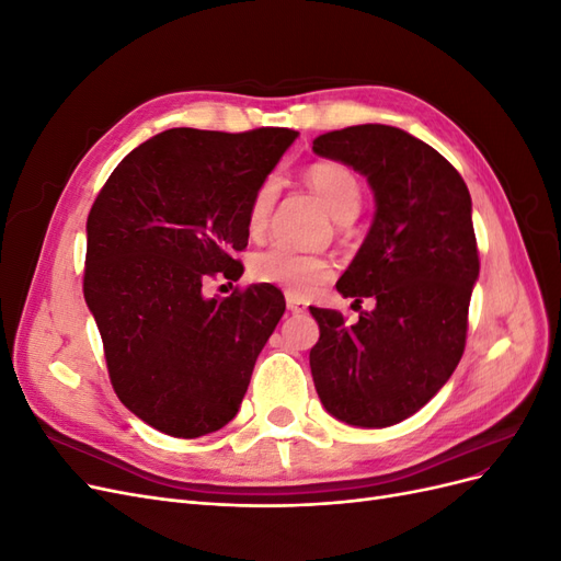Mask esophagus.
Wrapping results in <instances>:
<instances>
[{"instance_id":"obj_1","label":"esophagus","mask_w":561,"mask_h":561,"mask_svg":"<svg viewBox=\"0 0 561 561\" xmlns=\"http://www.w3.org/2000/svg\"><path fill=\"white\" fill-rule=\"evenodd\" d=\"M285 304H287V311H293V313H304V311H307V307H309L307 301L295 297V295H285Z\"/></svg>"}]
</instances>
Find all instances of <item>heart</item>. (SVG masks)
<instances>
[{"instance_id":"heart-1","label":"heart","mask_w":561,"mask_h":561,"mask_svg":"<svg viewBox=\"0 0 561 561\" xmlns=\"http://www.w3.org/2000/svg\"><path fill=\"white\" fill-rule=\"evenodd\" d=\"M307 182L322 201V206L336 219L348 222L360 210L363 190L358 178L351 168L336 161L313 163L307 171ZM276 198V180L268 178L254 192L248 208V229L250 233H260L266 227V219ZM250 274L254 280L276 285L287 295L311 297L334 276V266L320 254L297 252L287 245H271L257 252L250 262Z\"/></svg>"}]
</instances>
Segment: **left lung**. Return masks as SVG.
Segmentation results:
<instances>
[{"label":"left lung","mask_w":561,"mask_h":561,"mask_svg":"<svg viewBox=\"0 0 561 561\" xmlns=\"http://www.w3.org/2000/svg\"><path fill=\"white\" fill-rule=\"evenodd\" d=\"M313 151L367 178L377 213L336 290L363 304L346 325L311 309L320 339L309 363L320 402L339 421L386 428L416 414L461 360L480 276L470 194L456 168L414 135L383 124L318 135Z\"/></svg>","instance_id":"obj_1"}]
</instances>
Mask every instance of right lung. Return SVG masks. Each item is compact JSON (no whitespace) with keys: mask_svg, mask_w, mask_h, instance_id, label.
Listing matches in <instances>:
<instances>
[{"mask_svg":"<svg viewBox=\"0 0 561 561\" xmlns=\"http://www.w3.org/2000/svg\"><path fill=\"white\" fill-rule=\"evenodd\" d=\"M297 130L171 128L135 147L87 222L83 297L114 393L165 435L201 437L236 416L285 299L274 285L206 297L241 278L254 192Z\"/></svg>","mask_w":561,"mask_h":561,"instance_id":"right-lung-1","label":"right lung"}]
</instances>
